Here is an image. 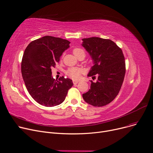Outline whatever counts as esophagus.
Segmentation results:
<instances>
[{
    "instance_id": "obj_1",
    "label": "esophagus",
    "mask_w": 153,
    "mask_h": 153,
    "mask_svg": "<svg viewBox=\"0 0 153 153\" xmlns=\"http://www.w3.org/2000/svg\"><path fill=\"white\" fill-rule=\"evenodd\" d=\"M78 82H79L78 81H76V80H74V81H73V83H74V85H76Z\"/></svg>"
}]
</instances>
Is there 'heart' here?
<instances>
[{
    "instance_id": "obj_1",
    "label": "heart",
    "mask_w": 153,
    "mask_h": 153,
    "mask_svg": "<svg viewBox=\"0 0 153 153\" xmlns=\"http://www.w3.org/2000/svg\"><path fill=\"white\" fill-rule=\"evenodd\" d=\"M73 53H74V54L78 58V59L83 58L84 59L86 56V53L85 52V50L83 48L79 47H76L73 49ZM82 69L76 67L69 68L66 70V71H65V74H66V75L68 76H69L73 79H75V80H76V79L79 78L81 75L82 74Z\"/></svg>"
}]
</instances>
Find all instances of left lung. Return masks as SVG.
<instances>
[{"label":"left lung","mask_w":153,"mask_h":153,"mask_svg":"<svg viewBox=\"0 0 153 153\" xmlns=\"http://www.w3.org/2000/svg\"><path fill=\"white\" fill-rule=\"evenodd\" d=\"M82 46L91 55L94 62L88 75L95 78L91 81L90 89L83 94L87 103L100 107L116 97L123 85L126 73L125 56L122 50L110 39L100 37L83 39Z\"/></svg>","instance_id":"left-lung-1"}]
</instances>
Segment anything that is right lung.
I'll return each instance as SVG.
<instances>
[{
	"label": "right lung",
	"mask_w": 153,
	"mask_h": 153,
	"mask_svg": "<svg viewBox=\"0 0 153 153\" xmlns=\"http://www.w3.org/2000/svg\"><path fill=\"white\" fill-rule=\"evenodd\" d=\"M70 42L65 39L45 36L29 43L21 63L22 75L31 97L39 104L52 107L61 104L73 85L69 78L59 80L52 76V67L59 62Z\"/></svg>",
	"instance_id": "obj_1"
}]
</instances>
